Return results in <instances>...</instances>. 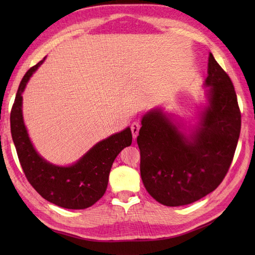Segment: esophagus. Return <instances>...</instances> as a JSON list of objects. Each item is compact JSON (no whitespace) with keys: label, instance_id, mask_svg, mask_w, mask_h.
<instances>
[{"label":"esophagus","instance_id":"obj_1","mask_svg":"<svg viewBox=\"0 0 255 255\" xmlns=\"http://www.w3.org/2000/svg\"><path fill=\"white\" fill-rule=\"evenodd\" d=\"M139 128H140V125L138 121H134L132 125H130V130H132V134H133L134 138L137 137L138 132H139Z\"/></svg>","mask_w":255,"mask_h":255}]
</instances>
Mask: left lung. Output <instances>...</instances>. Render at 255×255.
Segmentation results:
<instances>
[{"instance_id":"8db88e82","label":"left lung","mask_w":255,"mask_h":255,"mask_svg":"<svg viewBox=\"0 0 255 255\" xmlns=\"http://www.w3.org/2000/svg\"><path fill=\"white\" fill-rule=\"evenodd\" d=\"M208 106L187 138L159 110L142 118L137 144L146 191L166 206L190 204L217 188L232 163L242 127L234 85L208 56Z\"/></svg>"}]
</instances>
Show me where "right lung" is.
<instances>
[{
    "label": "right lung",
    "mask_w": 255,
    "mask_h": 255,
    "mask_svg": "<svg viewBox=\"0 0 255 255\" xmlns=\"http://www.w3.org/2000/svg\"><path fill=\"white\" fill-rule=\"evenodd\" d=\"M43 60L28 69L20 82L10 113L12 140L23 172L38 194L60 207L84 210L105 194L112 165L118 154L132 143V132L128 128L98 142L69 167L54 166L38 155L23 123L21 106L26 83Z\"/></svg>",
    "instance_id": "obj_1"
}]
</instances>
